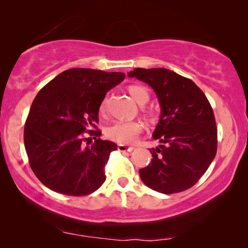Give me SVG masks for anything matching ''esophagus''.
<instances>
[{"instance_id":"obj_1","label":"esophagus","mask_w":248,"mask_h":248,"mask_svg":"<svg viewBox=\"0 0 248 248\" xmlns=\"http://www.w3.org/2000/svg\"><path fill=\"white\" fill-rule=\"evenodd\" d=\"M117 149H118V151H121V152H131L134 148L128 147V145H125V144H118Z\"/></svg>"}]
</instances>
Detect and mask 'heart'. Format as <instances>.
Masks as SVG:
<instances>
[{
    "label": "heart",
    "mask_w": 248,
    "mask_h": 248,
    "mask_svg": "<svg viewBox=\"0 0 248 248\" xmlns=\"http://www.w3.org/2000/svg\"><path fill=\"white\" fill-rule=\"evenodd\" d=\"M128 93H130L131 97L140 105H144L150 99L149 91L144 87L138 86V84H132V86L128 87ZM99 110L101 114L105 113V110H106V99L101 101ZM144 114L149 120H154L155 118L152 110L145 109ZM142 130H143V125L138 121H117L106 127L105 135H106L107 139L117 142V143L128 144L137 140Z\"/></svg>",
    "instance_id": "obj_1"
}]
</instances>
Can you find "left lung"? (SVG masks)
I'll return each mask as SVG.
<instances>
[{
    "label": "left lung",
    "instance_id": "obj_1",
    "mask_svg": "<svg viewBox=\"0 0 248 248\" xmlns=\"http://www.w3.org/2000/svg\"><path fill=\"white\" fill-rule=\"evenodd\" d=\"M130 78L148 83L158 96L161 115L151 149V162L139 170L148 187L174 194L192 187L206 171L217 154L218 131L212 107L191 79L167 69H140Z\"/></svg>",
    "mask_w": 248,
    "mask_h": 248
}]
</instances>
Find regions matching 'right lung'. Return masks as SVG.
Segmentation results:
<instances>
[{
	"instance_id": "right-lung-1",
	"label": "right lung",
	"mask_w": 248,
	"mask_h": 248,
	"mask_svg": "<svg viewBox=\"0 0 248 248\" xmlns=\"http://www.w3.org/2000/svg\"><path fill=\"white\" fill-rule=\"evenodd\" d=\"M125 79L122 72L70 69L42 88L25 124V148L29 165L46 187L61 194H91L106 179L105 166L117 149L101 140L98 111L107 91ZM84 133L94 135L91 147Z\"/></svg>"
}]
</instances>
